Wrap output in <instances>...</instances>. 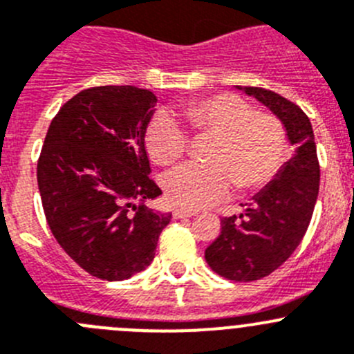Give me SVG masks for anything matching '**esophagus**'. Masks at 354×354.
Wrapping results in <instances>:
<instances>
[{"instance_id":"1","label":"esophagus","mask_w":354,"mask_h":354,"mask_svg":"<svg viewBox=\"0 0 354 354\" xmlns=\"http://www.w3.org/2000/svg\"><path fill=\"white\" fill-rule=\"evenodd\" d=\"M196 212L193 210H183V208H175L174 210V218H184V217H194Z\"/></svg>"}]
</instances>
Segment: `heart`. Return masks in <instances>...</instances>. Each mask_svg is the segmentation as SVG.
I'll return each instance as SVG.
<instances>
[{
  "mask_svg": "<svg viewBox=\"0 0 354 354\" xmlns=\"http://www.w3.org/2000/svg\"><path fill=\"white\" fill-rule=\"evenodd\" d=\"M179 116L196 136H212L205 161L183 165L163 179L167 200L174 207L200 210L236 187L254 193L280 174L288 153L285 127L272 114L234 93H214L179 107ZM146 149L161 167L179 161L187 151V136L179 123L158 114L146 130Z\"/></svg>",
  "mask_w": 354,
  "mask_h": 354,
  "instance_id": "obj_1",
  "label": "heart"
}]
</instances>
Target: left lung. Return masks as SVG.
<instances>
[{
	"mask_svg": "<svg viewBox=\"0 0 354 354\" xmlns=\"http://www.w3.org/2000/svg\"><path fill=\"white\" fill-rule=\"evenodd\" d=\"M280 118L295 153L252 198L240 217H222L221 234L205 250L208 266L233 281H255L280 268L304 238L319 189V163L309 118L297 104L259 88L238 86Z\"/></svg>",
	"mask_w": 354,
	"mask_h": 354,
	"instance_id": "obj_1",
	"label": "left lung"
}]
</instances>
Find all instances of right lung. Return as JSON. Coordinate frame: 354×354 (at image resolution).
Returning a JSON list of instances; mask_svg holds the SVG:
<instances>
[{
    "instance_id": "obj_1",
    "label": "right lung",
    "mask_w": 354,
    "mask_h": 354,
    "mask_svg": "<svg viewBox=\"0 0 354 354\" xmlns=\"http://www.w3.org/2000/svg\"><path fill=\"white\" fill-rule=\"evenodd\" d=\"M156 102L137 86H93L67 100L46 132L38 160L46 222L64 252L100 280L144 271L171 218L146 205L161 194L144 144Z\"/></svg>"
}]
</instances>
